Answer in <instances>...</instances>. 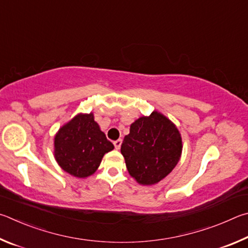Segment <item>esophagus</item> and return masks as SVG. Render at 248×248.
<instances>
[{
    "label": "esophagus",
    "mask_w": 248,
    "mask_h": 248,
    "mask_svg": "<svg viewBox=\"0 0 248 248\" xmlns=\"http://www.w3.org/2000/svg\"><path fill=\"white\" fill-rule=\"evenodd\" d=\"M113 144H114L115 149H120L121 148V145H122V140H115L114 142H113Z\"/></svg>",
    "instance_id": "34e87169"
}]
</instances>
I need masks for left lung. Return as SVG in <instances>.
<instances>
[{
	"mask_svg": "<svg viewBox=\"0 0 248 248\" xmlns=\"http://www.w3.org/2000/svg\"><path fill=\"white\" fill-rule=\"evenodd\" d=\"M182 137L171 120L158 111L131 124L121 146L127 171L140 185H155L170 174L182 155Z\"/></svg>",
	"mask_w": 248,
	"mask_h": 248,
	"instance_id": "obj_1",
	"label": "left lung"
}]
</instances>
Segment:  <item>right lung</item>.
Returning <instances> with one entry per match:
<instances>
[{"mask_svg": "<svg viewBox=\"0 0 248 248\" xmlns=\"http://www.w3.org/2000/svg\"><path fill=\"white\" fill-rule=\"evenodd\" d=\"M114 149L93 113H78L54 136V158L65 172L86 179L97 171L103 155Z\"/></svg>", "mask_w": 248, "mask_h": 248, "instance_id": "add662e5", "label": "right lung"}]
</instances>
